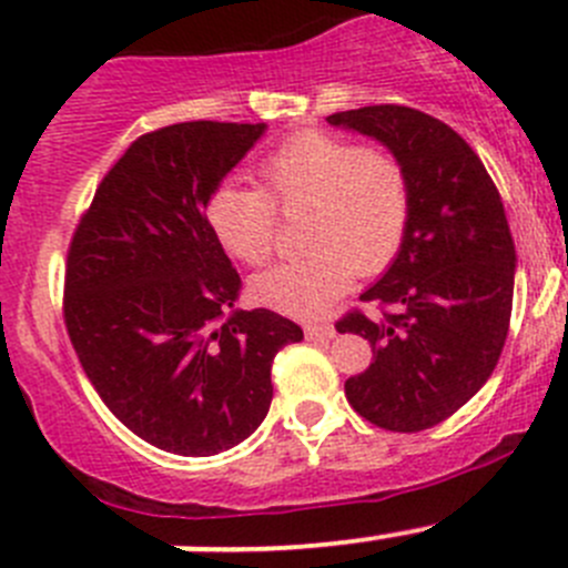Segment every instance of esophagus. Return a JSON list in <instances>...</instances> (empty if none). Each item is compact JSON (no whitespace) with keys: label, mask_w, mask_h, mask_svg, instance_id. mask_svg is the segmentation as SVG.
<instances>
[{"label":"esophagus","mask_w":568,"mask_h":568,"mask_svg":"<svg viewBox=\"0 0 568 568\" xmlns=\"http://www.w3.org/2000/svg\"><path fill=\"white\" fill-rule=\"evenodd\" d=\"M307 341H329L335 338L333 324H305Z\"/></svg>","instance_id":"1"}]
</instances>
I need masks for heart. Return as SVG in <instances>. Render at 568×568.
<instances>
[{"mask_svg": "<svg viewBox=\"0 0 568 568\" xmlns=\"http://www.w3.org/2000/svg\"><path fill=\"white\" fill-rule=\"evenodd\" d=\"M261 189L222 185L207 202V224L241 263L261 266L277 244V207L300 216L307 255L252 280L266 307L296 318L322 316L352 283L394 261L410 216L407 174L394 155L363 150L327 132H302L257 166Z\"/></svg>", "mask_w": 568, "mask_h": 568, "instance_id": "b5f03b06", "label": "heart"}]
</instances>
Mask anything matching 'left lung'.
Segmentation results:
<instances>
[{
	"label": "left lung",
	"instance_id": "8db88e82",
	"mask_svg": "<svg viewBox=\"0 0 568 568\" xmlns=\"http://www.w3.org/2000/svg\"><path fill=\"white\" fill-rule=\"evenodd\" d=\"M327 121L379 141L410 189L399 252L361 294L388 311H352L335 324L374 352L346 379V399L383 430H427L486 385L508 338L516 246L503 200L475 150L422 110L372 104Z\"/></svg>",
	"mask_w": 568,
	"mask_h": 568
}]
</instances>
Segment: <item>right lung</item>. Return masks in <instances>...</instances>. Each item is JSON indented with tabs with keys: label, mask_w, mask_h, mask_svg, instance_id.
Listing matches in <instances>:
<instances>
[{
	"label": "right lung",
	"mask_w": 568,
	"mask_h": 568,
	"mask_svg": "<svg viewBox=\"0 0 568 568\" xmlns=\"http://www.w3.org/2000/svg\"><path fill=\"white\" fill-rule=\"evenodd\" d=\"M266 124L183 121L132 141L77 224L63 316L97 394L138 438L185 458L235 447L272 405L300 324L239 311L207 202Z\"/></svg>",
	"instance_id": "right-lung-1"
}]
</instances>
